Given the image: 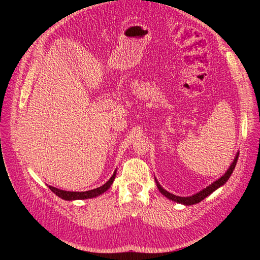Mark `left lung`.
<instances>
[{
    "label": "left lung",
    "mask_w": 260,
    "mask_h": 260,
    "mask_svg": "<svg viewBox=\"0 0 260 260\" xmlns=\"http://www.w3.org/2000/svg\"><path fill=\"white\" fill-rule=\"evenodd\" d=\"M238 156H239V153H237V155H236V157H235V159H234V162L231 163L229 169L227 170V172H225V173L221 176V178L218 179L217 181H214L213 183H211L209 186H207L206 189H203L202 191L198 192V193H196V194H193V196H191V197H179V196H174V194H172V193H170V192H168L167 190H164L163 187H162L161 185H159L157 180L155 179L157 189L159 190V192H161L163 196H165L168 199H170V200L175 201V202H178V203H182V204H184V206H192V204H196V203L201 202V201L203 200V199H206L208 196L211 194L212 192H214L215 190H217L218 187L222 186V185L225 183V182L228 181V179L230 178V175L233 174L234 170H235V168H236L237 159H238Z\"/></svg>",
    "instance_id": "left-lung-1"
}]
</instances>
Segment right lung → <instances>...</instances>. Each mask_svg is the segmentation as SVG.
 Returning a JSON list of instances; mask_svg holds the SVG:
<instances>
[{
	"label": "right lung",
	"instance_id": "add662e5",
	"mask_svg": "<svg viewBox=\"0 0 260 260\" xmlns=\"http://www.w3.org/2000/svg\"><path fill=\"white\" fill-rule=\"evenodd\" d=\"M115 176H116V171L114 172V174L112 175V178H110L106 183L104 185L97 187V189H92L89 191H85V192H73V191H64V190H60L57 189V187L49 185V189H50L53 193H56V196H58L59 198L63 199V200H85V199H91V198H96L98 196H101L102 193L106 192L110 185L113 184V182L115 180Z\"/></svg>",
	"mask_w": 260,
	"mask_h": 260
}]
</instances>
